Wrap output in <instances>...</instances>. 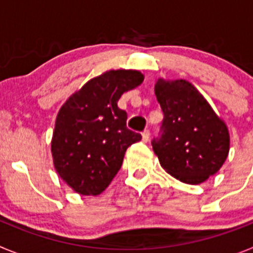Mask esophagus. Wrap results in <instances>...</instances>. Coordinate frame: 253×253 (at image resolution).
I'll return each instance as SVG.
<instances>
[{
	"mask_svg": "<svg viewBox=\"0 0 253 253\" xmlns=\"http://www.w3.org/2000/svg\"><path fill=\"white\" fill-rule=\"evenodd\" d=\"M149 135H151L149 130H144V131H143V133H142L143 142H148V140H149Z\"/></svg>",
	"mask_w": 253,
	"mask_h": 253,
	"instance_id": "esophagus-1",
	"label": "esophagus"
}]
</instances>
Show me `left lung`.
I'll return each mask as SVG.
<instances>
[{"instance_id":"obj_1","label":"left lung","mask_w":253,"mask_h":253,"mask_svg":"<svg viewBox=\"0 0 253 253\" xmlns=\"http://www.w3.org/2000/svg\"><path fill=\"white\" fill-rule=\"evenodd\" d=\"M154 92L163 123L152 147L161 166L185 184H202L219 171L229 152V134L209 102L185 80H158Z\"/></svg>"}]
</instances>
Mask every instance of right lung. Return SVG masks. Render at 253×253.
Instances as JSON below:
<instances>
[{
    "instance_id": "1",
    "label": "right lung",
    "mask_w": 253,
    "mask_h": 253,
    "mask_svg": "<svg viewBox=\"0 0 253 253\" xmlns=\"http://www.w3.org/2000/svg\"><path fill=\"white\" fill-rule=\"evenodd\" d=\"M143 82L138 71H109L73 93L60 107L51 139L58 175L76 193L99 195L122 167L125 151L142 135L126 128L118 107L125 91Z\"/></svg>"
}]
</instances>
